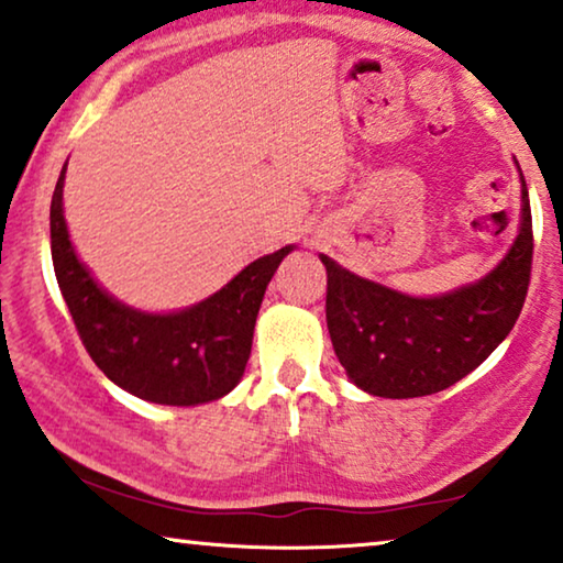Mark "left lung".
<instances>
[{
  "label": "left lung",
  "mask_w": 563,
  "mask_h": 563,
  "mask_svg": "<svg viewBox=\"0 0 563 563\" xmlns=\"http://www.w3.org/2000/svg\"><path fill=\"white\" fill-rule=\"evenodd\" d=\"M319 257L329 336L352 383L395 400L441 393L505 342L526 303L533 257L526 178L520 173V224L505 257L479 280L441 296H408Z\"/></svg>",
  "instance_id": "left-lung-1"
}]
</instances>
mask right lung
<instances>
[{
    "instance_id": "right-lung-1",
    "label": "right lung",
    "mask_w": 563,
    "mask_h": 563,
    "mask_svg": "<svg viewBox=\"0 0 563 563\" xmlns=\"http://www.w3.org/2000/svg\"><path fill=\"white\" fill-rule=\"evenodd\" d=\"M66 165L51 201V252L86 352L114 385L147 402L188 408L224 398L247 367L267 283L296 244L250 263L199 303L168 313L140 311L101 288L76 255L63 213Z\"/></svg>"
}]
</instances>
